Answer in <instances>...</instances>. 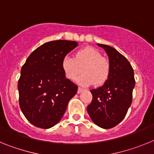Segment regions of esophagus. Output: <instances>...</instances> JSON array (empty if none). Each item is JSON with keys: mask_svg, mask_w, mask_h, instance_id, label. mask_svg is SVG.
I'll return each mask as SVG.
<instances>
[{"mask_svg": "<svg viewBox=\"0 0 154 154\" xmlns=\"http://www.w3.org/2000/svg\"><path fill=\"white\" fill-rule=\"evenodd\" d=\"M84 91L83 89H82V88H80V87H79V89H78V91H77V93L78 94H80L81 92H82Z\"/></svg>", "mask_w": 154, "mask_h": 154, "instance_id": "34e87169", "label": "esophagus"}]
</instances>
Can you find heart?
Wrapping results in <instances>:
<instances>
[{"mask_svg":"<svg viewBox=\"0 0 154 154\" xmlns=\"http://www.w3.org/2000/svg\"><path fill=\"white\" fill-rule=\"evenodd\" d=\"M62 68L66 78L70 80H74L82 69L83 74L77 79V82L82 86L94 83L102 85L108 79L110 73L109 62L92 47L77 51L75 58L68 55L64 57Z\"/></svg>","mask_w":154,"mask_h":154,"instance_id":"1","label":"heart"}]
</instances>
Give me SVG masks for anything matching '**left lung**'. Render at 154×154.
<instances>
[{
	"label": "left lung",
	"instance_id": "obj_1",
	"mask_svg": "<svg viewBox=\"0 0 154 154\" xmlns=\"http://www.w3.org/2000/svg\"><path fill=\"white\" fill-rule=\"evenodd\" d=\"M97 45L108 55L110 73L102 86L90 90L92 101L87 106V112L95 124L110 129L124 119L131 105L134 72L129 61L117 50L106 45Z\"/></svg>",
	"mask_w": 154,
	"mask_h": 154
}]
</instances>
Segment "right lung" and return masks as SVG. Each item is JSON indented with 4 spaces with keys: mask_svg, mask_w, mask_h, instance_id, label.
Returning <instances> with one entry per match:
<instances>
[{
    "mask_svg": "<svg viewBox=\"0 0 154 154\" xmlns=\"http://www.w3.org/2000/svg\"><path fill=\"white\" fill-rule=\"evenodd\" d=\"M78 45L66 40L45 43L31 53L21 68L19 105L34 126L49 129L57 124L77 92L78 86L65 78L62 62Z\"/></svg>",
    "mask_w": 154,
    "mask_h": 154,
    "instance_id": "1",
    "label": "right lung"
}]
</instances>
